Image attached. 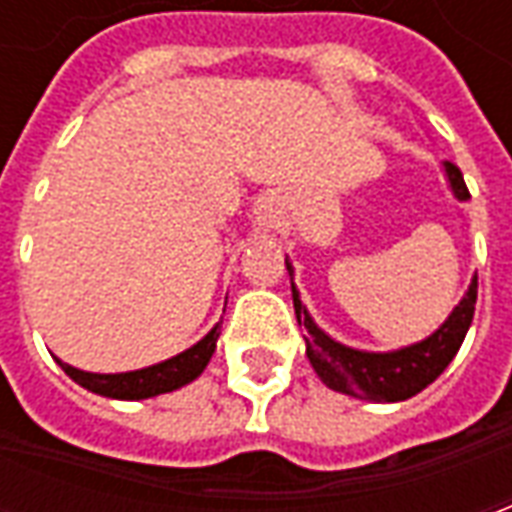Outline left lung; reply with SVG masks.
Masks as SVG:
<instances>
[{"label":"left lung","mask_w":512,"mask_h":512,"mask_svg":"<svg viewBox=\"0 0 512 512\" xmlns=\"http://www.w3.org/2000/svg\"><path fill=\"white\" fill-rule=\"evenodd\" d=\"M444 175H447L455 200H469V189L463 183L461 169L444 161ZM285 266H288L290 288H293V310H296L299 326L307 332L304 334L307 359L323 384L334 392H343V395L370 400V403H400V400L414 397L444 373V367L455 359L463 337L472 326L474 304H477V274L469 282V290L463 293V299L452 307L447 321L425 340L403 345L395 351L351 348V345L329 337L318 323L312 321L310 310L301 304L299 290L293 282V263L288 257H285Z\"/></svg>","instance_id":"left-lung-1"}]
</instances>
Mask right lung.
<instances>
[{"label":"right lung","instance_id":"obj_1","mask_svg":"<svg viewBox=\"0 0 512 512\" xmlns=\"http://www.w3.org/2000/svg\"><path fill=\"white\" fill-rule=\"evenodd\" d=\"M219 334H222V321L216 323L200 343L180 351L178 356L164 359L158 365L142 367V370H128V373H87V370H79V367L65 365L62 359H57V365L76 384L90 389L95 395L112 397V400H147V397L175 392L180 386L191 384L194 378H200L202 370L211 362L213 351H216Z\"/></svg>","mask_w":512,"mask_h":512}]
</instances>
